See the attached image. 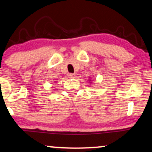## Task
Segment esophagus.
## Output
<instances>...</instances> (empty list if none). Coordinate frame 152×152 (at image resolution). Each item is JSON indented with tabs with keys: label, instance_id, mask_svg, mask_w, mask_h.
I'll use <instances>...</instances> for the list:
<instances>
[{
	"label": "esophagus",
	"instance_id": "obj_1",
	"mask_svg": "<svg viewBox=\"0 0 152 152\" xmlns=\"http://www.w3.org/2000/svg\"><path fill=\"white\" fill-rule=\"evenodd\" d=\"M68 76L71 78H73L76 77V74H69Z\"/></svg>",
	"mask_w": 152,
	"mask_h": 152
}]
</instances>
